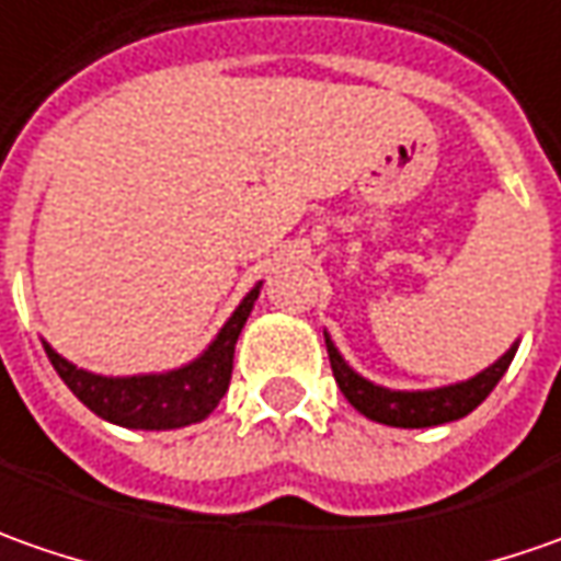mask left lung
<instances>
[{"label":"left lung","mask_w":561,"mask_h":561,"mask_svg":"<svg viewBox=\"0 0 561 561\" xmlns=\"http://www.w3.org/2000/svg\"><path fill=\"white\" fill-rule=\"evenodd\" d=\"M328 343V356H331V368H334L336 387L343 390V397L356 405L365 419L390 424V427H434V424H446V421L465 419L468 412H474L490 390L500 383V377L506 375L508 362L515 356V346L508 350L500 362H493L486 371H481L471 380L453 383V387H440V390H419V393H402V390H387V387H375L371 380L358 377L343 356L334 350L331 336H324Z\"/></svg>","instance_id":"1"}]
</instances>
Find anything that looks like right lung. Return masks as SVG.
Wrapping results in <instances>:
<instances>
[{
    "label": "right lung",
    "mask_w": 561,
    "mask_h": 561,
    "mask_svg": "<svg viewBox=\"0 0 561 561\" xmlns=\"http://www.w3.org/2000/svg\"><path fill=\"white\" fill-rule=\"evenodd\" d=\"M255 299H259V287L247 293L240 309L230 314V321L203 356L168 375H90L71 365L68 358L58 356L53 346L46 343L43 346L58 377L68 383V390L90 412H96L99 419L121 424V427H137V431H171V427L203 421L221 402L230 383V371H233V346Z\"/></svg>",
    "instance_id": "right-lung-1"
}]
</instances>
